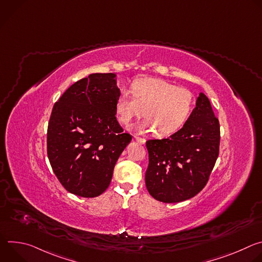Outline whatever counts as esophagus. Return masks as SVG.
Wrapping results in <instances>:
<instances>
[{"label":"esophagus","instance_id":"1","mask_svg":"<svg viewBox=\"0 0 262 262\" xmlns=\"http://www.w3.org/2000/svg\"><path fill=\"white\" fill-rule=\"evenodd\" d=\"M134 140H135V141H137L138 143L142 144V145H143V144H145V142H146V140H145V139H143V138H139V137H135V138H134Z\"/></svg>","mask_w":262,"mask_h":262}]
</instances>
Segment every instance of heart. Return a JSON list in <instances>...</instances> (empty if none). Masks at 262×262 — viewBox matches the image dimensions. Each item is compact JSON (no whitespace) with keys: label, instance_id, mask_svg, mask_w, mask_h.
I'll list each match as a JSON object with an SVG mask.
<instances>
[{"label":"heart","instance_id":"b5f03b06","mask_svg":"<svg viewBox=\"0 0 262 262\" xmlns=\"http://www.w3.org/2000/svg\"><path fill=\"white\" fill-rule=\"evenodd\" d=\"M194 105V95L186 88L178 87L162 79H141L132 85V94L122 89L116 99L118 120L128 124L133 118L144 116L133 126L139 132L156 128L159 136L177 132L188 120Z\"/></svg>","mask_w":262,"mask_h":262}]
</instances>
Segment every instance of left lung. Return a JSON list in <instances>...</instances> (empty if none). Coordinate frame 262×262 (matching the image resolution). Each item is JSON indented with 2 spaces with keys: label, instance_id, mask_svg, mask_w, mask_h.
<instances>
[{
  "label": "left lung",
  "instance_id": "8db88e82",
  "mask_svg": "<svg viewBox=\"0 0 262 262\" xmlns=\"http://www.w3.org/2000/svg\"><path fill=\"white\" fill-rule=\"evenodd\" d=\"M220 124L204 93L183 126L167 139L149 140L146 188L155 199L176 203L205 186L219 156Z\"/></svg>",
  "mask_w": 262,
  "mask_h": 262
}]
</instances>
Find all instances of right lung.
Instances as JSON below:
<instances>
[{
	"label": "right lung",
	"mask_w": 262,
	"mask_h": 262,
	"mask_svg": "<svg viewBox=\"0 0 262 262\" xmlns=\"http://www.w3.org/2000/svg\"><path fill=\"white\" fill-rule=\"evenodd\" d=\"M119 92L115 73H92L71 85L53 107L48 157L71 194L84 198L102 194L132 141L116 119Z\"/></svg>",
	"instance_id": "1"
}]
</instances>
